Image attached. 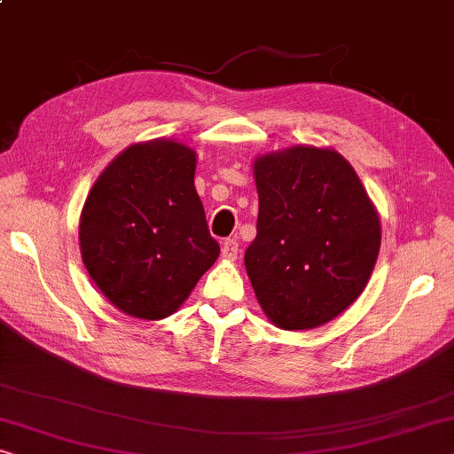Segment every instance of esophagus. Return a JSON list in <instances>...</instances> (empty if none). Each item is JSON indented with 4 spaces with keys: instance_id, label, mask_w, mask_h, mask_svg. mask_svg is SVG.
Instances as JSON below:
<instances>
[{
    "instance_id": "esophagus-1",
    "label": "esophagus",
    "mask_w": 454,
    "mask_h": 454,
    "mask_svg": "<svg viewBox=\"0 0 454 454\" xmlns=\"http://www.w3.org/2000/svg\"><path fill=\"white\" fill-rule=\"evenodd\" d=\"M221 255L225 257V260H237V255H239V243L237 239H225L221 246Z\"/></svg>"
}]
</instances>
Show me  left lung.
<instances>
[{"instance_id":"1","label":"left lung","mask_w":454,"mask_h":454,"mask_svg":"<svg viewBox=\"0 0 454 454\" xmlns=\"http://www.w3.org/2000/svg\"><path fill=\"white\" fill-rule=\"evenodd\" d=\"M254 178L257 235L243 262L257 302L284 331L323 326L365 290L381 246L380 215L333 148L262 154Z\"/></svg>"}]
</instances>
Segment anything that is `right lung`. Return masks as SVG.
<instances>
[{"mask_svg":"<svg viewBox=\"0 0 454 454\" xmlns=\"http://www.w3.org/2000/svg\"><path fill=\"white\" fill-rule=\"evenodd\" d=\"M194 170L197 152L156 137L125 148L90 186L79 221L81 257L123 315L170 317L217 262Z\"/></svg>","mask_w":454,"mask_h":454,"instance_id":"add662e5","label":"right lung"}]
</instances>
